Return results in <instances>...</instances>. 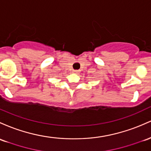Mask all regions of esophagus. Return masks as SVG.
<instances>
[{
  "instance_id": "esophagus-1",
  "label": "esophagus",
  "mask_w": 151,
  "mask_h": 151,
  "mask_svg": "<svg viewBox=\"0 0 151 151\" xmlns=\"http://www.w3.org/2000/svg\"><path fill=\"white\" fill-rule=\"evenodd\" d=\"M73 73H75V74H77V73H78V70H73Z\"/></svg>"
}]
</instances>
